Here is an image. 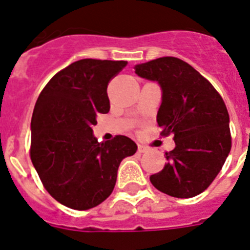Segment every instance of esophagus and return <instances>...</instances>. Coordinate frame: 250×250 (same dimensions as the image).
<instances>
[{
  "mask_svg": "<svg viewBox=\"0 0 250 250\" xmlns=\"http://www.w3.org/2000/svg\"><path fill=\"white\" fill-rule=\"evenodd\" d=\"M138 151L143 154V152H147V151H149V149H147L146 146H144V145H139V146H138Z\"/></svg>",
  "mask_w": 250,
  "mask_h": 250,
  "instance_id": "obj_1",
  "label": "esophagus"
}]
</instances>
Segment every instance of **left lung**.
<instances>
[{"instance_id":"left-lung-1","label":"left lung","mask_w":250,"mask_h":250,"mask_svg":"<svg viewBox=\"0 0 250 250\" xmlns=\"http://www.w3.org/2000/svg\"><path fill=\"white\" fill-rule=\"evenodd\" d=\"M134 68L138 76L160 86L156 121L161 134H174L175 141V147L165 154L164 169L150 176V182L174 198L203 193L231 147L229 114L222 96L195 68L176 57H160Z\"/></svg>"}]
</instances>
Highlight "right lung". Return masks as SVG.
<instances>
[{"label": "right lung", "mask_w": 250, "mask_h": 250, "mask_svg": "<svg viewBox=\"0 0 250 250\" xmlns=\"http://www.w3.org/2000/svg\"><path fill=\"white\" fill-rule=\"evenodd\" d=\"M126 61L83 59L57 72L31 120V160L46 190L62 205L87 210L112 193L123 159L138 146L119 135L99 143L98 114L110 110L107 83Z\"/></svg>", "instance_id": "right-lung-1"}]
</instances>
